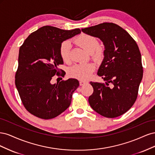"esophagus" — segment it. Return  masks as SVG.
Returning a JSON list of instances; mask_svg holds the SVG:
<instances>
[{
	"label": "esophagus",
	"instance_id": "34e87169",
	"mask_svg": "<svg viewBox=\"0 0 155 155\" xmlns=\"http://www.w3.org/2000/svg\"><path fill=\"white\" fill-rule=\"evenodd\" d=\"M88 83L87 81H79V85L80 86H83L84 85H85V84Z\"/></svg>",
	"mask_w": 155,
	"mask_h": 155
}]
</instances>
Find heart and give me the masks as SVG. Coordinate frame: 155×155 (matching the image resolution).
<instances>
[{
  "instance_id": "heart-1",
  "label": "heart",
  "mask_w": 155,
  "mask_h": 155,
  "mask_svg": "<svg viewBox=\"0 0 155 155\" xmlns=\"http://www.w3.org/2000/svg\"><path fill=\"white\" fill-rule=\"evenodd\" d=\"M74 41L90 53L92 58L96 61L100 60L104 55V50L98 46L99 42L94 37L83 34L76 37ZM71 47V43L68 41H64L60 45L59 55L64 62L69 61ZM94 68V66L91 63L76 64L69 68L68 73L70 77L83 80L91 76Z\"/></svg>"
}]
</instances>
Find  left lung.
<instances>
[{"mask_svg":"<svg viewBox=\"0 0 155 155\" xmlns=\"http://www.w3.org/2000/svg\"><path fill=\"white\" fill-rule=\"evenodd\" d=\"M81 31L99 38L105 46L104 58L97 75L106 82L90 83L94 92L88 97L89 104L100 115L116 118L129 110L138 96L143 77L138 46L127 31L112 22H104Z\"/></svg>","mask_w":155,"mask_h":155,"instance_id":"left-lung-1","label":"left lung"}]
</instances>
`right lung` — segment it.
Here are the masks:
<instances>
[{
	"label": "right lung",
	"instance_id": "add662e5",
	"mask_svg": "<svg viewBox=\"0 0 155 155\" xmlns=\"http://www.w3.org/2000/svg\"><path fill=\"white\" fill-rule=\"evenodd\" d=\"M80 33L79 28L64 30L45 26L31 33L20 47L15 85L23 105L31 114L51 119L71 104L72 94L79 85L78 80L70 78L54 84L51 82L55 74L64 76L58 69L63 64L60 45Z\"/></svg>",
	"mask_w": 155,
	"mask_h": 155
}]
</instances>
